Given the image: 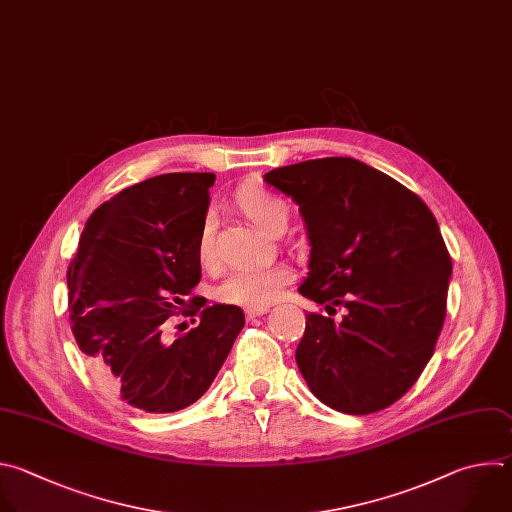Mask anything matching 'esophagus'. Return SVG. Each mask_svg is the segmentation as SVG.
<instances>
[{
    "mask_svg": "<svg viewBox=\"0 0 512 512\" xmlns=\"http://www.w3.org/2000/svg\"><path fill=\"white\" fill-rule=\"evenodd\" d=\"M268 311H270L268 306H260V309H248V311H246V317H248V319H256V317L266 315Z\"/></svg>",
    "mask_w": 512,
    "mask_h": 512,
    "instance_id": "34e87169",
    "label": "esophagus"
}]
</instances>
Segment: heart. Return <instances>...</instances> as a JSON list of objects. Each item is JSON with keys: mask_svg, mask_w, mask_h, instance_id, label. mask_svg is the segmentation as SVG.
Instances as JSON below:
<instances>
[{"mask_svg": "<svg viewBox=\"0 0 512 512\" xmlns=\"http://www.w3.org/2000/svg\"><path fill=\"white\" fill-rule=\"evenodd\" d=\"M242 214L270 236H278L288 226V206L286 201L266 189L248 187L242 189L236 197ZM197 260L203 268L216 266L218 254L214 244V222L210 218L203 220L197 234ZM294 272L286 264L272 266H250L236 270L222 286L218 296L224 302L248 306V309H260L280 298L284 288L292 282Z\"/></svg>", "mask_w": 512, "mask_h": 512, "instance_id": "b5f03b06", "label": "heart"}]
</instances>
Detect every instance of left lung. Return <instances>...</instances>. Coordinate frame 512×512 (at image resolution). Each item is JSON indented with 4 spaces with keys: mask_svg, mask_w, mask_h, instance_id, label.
<instances>
[{
    "mask_svg": "<svg viewBox=\"0 0 512 512\" xmlns=\"http://www.w3.org/2000/svg\"><path fill=\"white\" fill-rule=\"evenodd\" d=\"M264 181L292 197L311 242L298 292L339 323L306 315L296 365L329 407L365 416L395 403L434 355L446 319L452 260L426 203L351 157L272 169Z\"/></svg>",
    "mask_w": 512,
    "mask_h": 512,
    "instance_id": "1",
    "label": "left lung"
}]
</instances>
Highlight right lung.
Segmentation results:
<instances>
[{"mask_svg":"<svg viewBox=\"0 0 512 512\" xmlns=\"http://www.w3.org/2000/svg\"><path fill=\"white\" fill-rule=\"evenodd\" d=\"M214 181L167 173L123 189L92 212L68 266L72 333L92 373L149 414L183 410L206 393L246 321L240 306L214 304L189 333L165 335L201 278L195 246Z\"/></svg>","mask_w":512,"mask_h":512,"instance_id":"obj_1","label":"right lung"}]
</instances>
